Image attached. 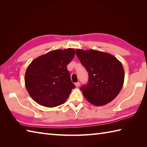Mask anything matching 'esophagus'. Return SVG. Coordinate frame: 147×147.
<instances>
[{
	"label": "esophagus",
	"mask_w": 147,
	"mask_h": 147,
	"mask_svg": "<svg viewBox=\"0 0 147 147\" xmlns=\"http://www.w3.org/2000/svg\"><path fill=\"white\" fill-rule=\"evenodd\" d=\"M75 86H76V87H79V86H80V82L76 83H75Z\"/></svg>",
	"instance_id": "esophagus-1"
}]
</instances>
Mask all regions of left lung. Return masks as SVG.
I'll return each mask as SVG.
<instances>
[{
	"instance_id": "obj_1",
	"label": "left lung",
	"mask_w": 147,
	"mask_h": 147,
	"mask_svg": "<svg viewBox=\"0 0 147 147\" xmlns=\"http://www.w3.org/2000/svg\"><path fill=\"white\" fill-rule=\"evenodd\" d=\"M78 58L88 73V83L80 90L92 104L101 106L116 97L123 86L124 71L118 59L109 53L77 49Z\"/></svg>"
}]
</instances>
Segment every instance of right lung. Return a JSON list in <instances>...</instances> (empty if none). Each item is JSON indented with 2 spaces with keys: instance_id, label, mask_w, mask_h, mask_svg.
<instances>
[{
  "instance_id": "add662e5",
  "label": "right lung",
  "mask_w": 147,
  "mask_h": 147,
  "mask_svg": "<svg viewBox=\"0 0 147 147\" xmlns=\"http://www.w3.org/2000/svg\"><path fill=\"white\" fill-rule=\"evenodd\" d=\"M75 50H54L36 58L25 73L28 92L38 104L54 107L65 102L75 85L72 83L67 65Z\"/></svg>"
}]
</instances>
